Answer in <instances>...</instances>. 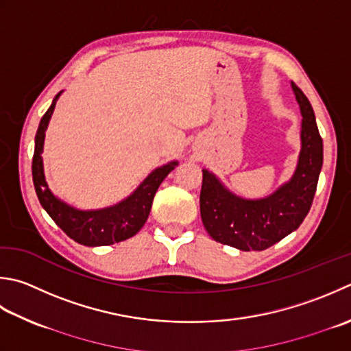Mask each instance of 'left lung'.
<instances>
[{
  "instance_id": "left-lung-1",
  "label": "left lung",
  "mask_w": 351,
  "mask_h": 351,
  "mask_svg": "<svg viewBox=\"0 0 351 351\" xmlns=\"http://www.w3.org/2000/svg\"><path fill=\"white\" fill-rule=\"evenodd\" d=\"M298 101L301 150L289 181L266 197L245 199L232 193L213 173L202 170L201 217L208 234L240 251H263L303 223L312 207L322 167V138L311 101L291 82Z\"/></svg>"
}]
</instances>
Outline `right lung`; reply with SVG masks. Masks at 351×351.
<instances>
[{
    "instance_id": "obj_1",
    "label": "right lung",
    "mask_w": 351,
    "mask_h": 351,
    "mask_svg": "<svg viewBox=\"0 0 351 351\" xmlns=\"http://www.w3.org/2000/svg\"><path fill=\"white\" fill-rule=\"evenodd\" d=\"M62 93L64 91H60L53 99L51 106L40 119L36 136H34L32 175L39 202L59 228L80 245L106 246L134 237L147 221L158 187L178 166V161H170L161 167H156L126 199L111 205V207L100 210H79L60 201L48 189L40 155L44 152L45 130Z\"/></svg>"
}]
</instances>
